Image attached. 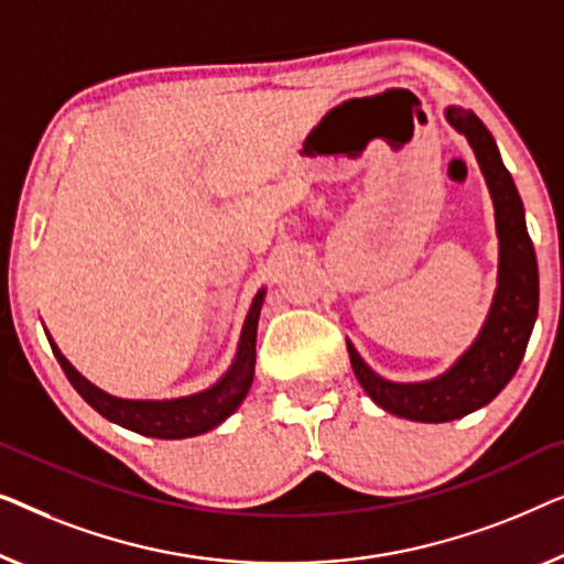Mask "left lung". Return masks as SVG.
Returning a JSON list of instances; mask_svg holds the SVG:
<instances>
[{
    "label": "left lung",
    "instance_id": "8db88e82",
    "mask_svg": "<svg viewBox=\"0 0 564 564\" xmlns=\"http://www.w3.org/2000/svg\"><path fill=\"white\" fill-rule=\"evenodd\" d=\"M444 120L452 130L465 134L494 202L498 275L486 322L447 370L406 383L378 376L347 339V352L362 391L388 414L424 424L463 419L494 401L517 376L539 312V271L534 245L529 240L527 212L517 184L501 161L494 134L470 109L444 107Z\"/></svg>",
    "mask_w": 564,
    "mask_h": 564
}]
</instances>
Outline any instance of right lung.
Listing matches in <instances>:
<instances>
[{
	"instance_id": "obj_1",
	"label": "right lung",
	"mask_w": 564,
	"mask_h": 564,
	"mask_svg": "<svg viewBox=\"0 0 564 564\" xmlns=\"http://www.w3.org/2000/svg\"><path fill=\"white\" fill-rule=\"evenodd\" d=\"M265 301V285L250 301L248 314H245L240 339H237L235 358L229 368L221 372L219 380H214L204 391L178 395V399H122L94 386L89 378H84L70 360L53 343L51 332L45 329L47 343H51L55 358H58L63 372H66L70 386L82 393V399L94 411L109 419L112 424H120L124 430L138 432L142 437L155 440H188L199 437L212 430H217L221 422H227L242 401L248 399L252 378H256V343H258V319L260 308Z\"/></svg>"
}]
</instances>
